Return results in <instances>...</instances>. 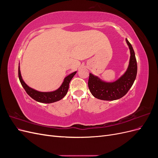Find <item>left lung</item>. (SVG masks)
<instances>
[{
  "label": "left lung",
  "instance_id": "8db88e82",
  "mask_svg": "<svg viewBox=\"0 0 158 158\" xmlns=\"http://www.w3.org/2000/svg\"><path fill=\"white\" fill-rule=\"evenodd\" d=\"M130 49V60L126 72L120 78L112 82H107L98 76L89 73L88 88L95 98L106 101H113L126 95L132 87L137 74V63L135 53L131 44L126 39Z\"/></svg>",
  "mask_w": 158,
  "mask_h": 158
}]
</instances>
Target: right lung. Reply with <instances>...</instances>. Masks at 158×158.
Wrapping results in <instances>:
<instances>
[{"label": "right lung", "mask_w": 158, "mask_h": 158, "mask_svg": "<svg viewBox=\"0 0 158 158\" xmlns=\"http://www.w3.org/2000/svg\"><path fill=\"white\" fill-rule=\"evenodd\" d=\"M76 73H77V72L75 71L74 73L68 75L67 76H66L63 83L60 85V86L55 91H52V92H39V91L35 90L30 88V86H28L22 79L20 69V65L18 66L19 80H20V82L23 88L26 90V93L29 95L32 99L35 100V101L44 103H54L59 101L61 99H63L65 96L66 94H67L70 80L73 79Z\"/></svg>", "instance_id": "1"}]
</instances>
